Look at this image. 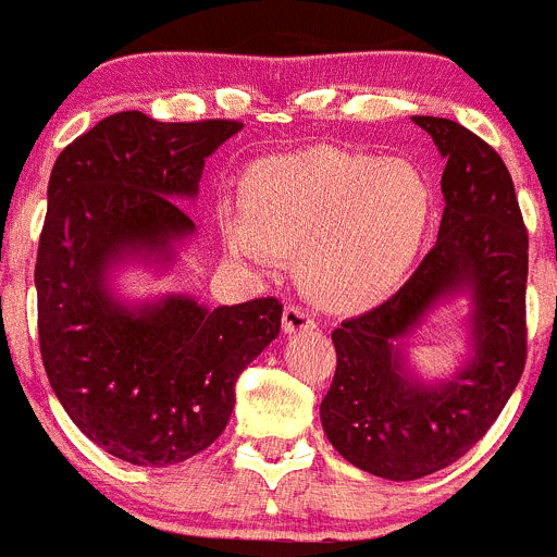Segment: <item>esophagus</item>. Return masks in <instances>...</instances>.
I'll return each instance as SVG.
<instances>
[{
    "instance_id": "1",
    "label": "esophagus",
    "mask_w": 557,
    "mask_h": 557,
    "mask_svg": "<svg viewBox=\"0 0 557 557\" xmlns=\"http://www.w3.org/2000/svg\"><path fill=\"white\" fill-rule=\"evenodd\" d=\"M283 330L288 335H296V332H308L315 330V319L308 308L302 305H285L283 310Z\"/></svg>"
}]
</instances>
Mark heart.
<instances>
[{
    "label": "heart",
    "instance_id": "heart-1",
    "mask_svg": "<svg viewBox=\"0 0 557 557\" xmlns=\"http://www.w3.org/2000/svg\"><path fill=\"white\" fill-rule=\"evenodd\" d=\"M434 208V186L414 161L315 145L252 164L244 208L222 214V233L249 261L299 252L315 299L357 308L407 274Z\"/></svg>",
    "mask_w": 557,
    "mask_h": 557
}]
</instances>
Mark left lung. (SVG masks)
Wrapping results in <instances>:
<instances>
[{"mask_svg":"<svg viewBox=\"0 0 557 557\" xmlns=\"http://www.w3.org/2000/svg\"><path fill=\"white\" fill-rule=\"evenodd\" d=\"M412 121L445 159L440 236L387 302L332 332L337 368L321 401L332 448L389 481L461 459L503 412L528 357V231L511 173L470 128L429 114ZM461 293L471 299V357L454 377L425 383L406 366V337L429 309Z\"/></svg>","mask_w":557,"mask_h":557,"instance_id":"obj_1","label":"left lung"}]
</instances>
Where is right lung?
I'll use <instances>...</instances> for the list:
<instances>
[{
  "label": "right lung",
  "mask_w": 557,
  "mask_h": 557,
  "mask_svg": "<svg viewBox=\"0 0 557 557\" xmlns=\"http://www.w3.org/2000/svg\"><path fill=\"white\" fill-rule=\"evenodd\" d=\"M244 123H159L117 112L54 161L35 288L46 376L67 418L107 454L168 467L225 431L236 379L280 335L272 296L206 308L186 294L128 305L123 263L168 269L195 222L175 200L200 189L206 159Z\"/></svg>",
  "instance_id": "1"
}]
</instances>
